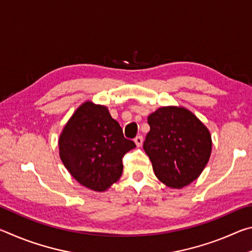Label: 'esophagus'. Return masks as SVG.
I'll use <instances>...</instances> for the list:
<instances>
[{
	"instance_id": "obj_1",
	"label": "esophagus",
	"mask_w": 252,
	"mask_h": 252,
	"mask_svg": "<svg viewBox=\"0 0 252 252\" xmlns=\"http://www.w3.org/2000/svg\"><path fill=\"white\" fill-rule=\"evenodd\" d=\"M134 143H135L136 147H141L142 143H143V138H142V136L141 135L136 136V138L134 139Z\"/></svg>"
}]
</instances>
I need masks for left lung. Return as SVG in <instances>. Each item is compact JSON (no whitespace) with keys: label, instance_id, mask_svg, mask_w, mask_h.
Here are the masks:
<instances>
[{"label":"left lung","instance_id":"1","mask_svg":"<svg viewBox=\"0 0 252 252\" xmlns=\"http://www.w3.org/2000/svg\"><path fill=\"white\" fill-rule=\"evenodd\" d=\"M150 131L143 149L156 177L172 189L190 185L206 168L212 150L211 134L183 106H161L148 117Z\"/></svg>","mask_w":252,"mask_h":252}]
</instances>
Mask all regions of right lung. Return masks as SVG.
Segmentation results:
<instances>
[{"label":"right lung","instance_id":"obj_1","mask_svg":"<svg viewBox=\"0 0 252 252\" xmlns=\"http://www.w3.org/2000/svg\"><path fill=\"white\" fill-rule=\"evenodd\" d=\"M135 148L105 105L85 101L74 111L59 138V153L81 186L103 192L120 179L122 158Z\"/></svg>","mask_w":252,"mask_h":252}]
</instances>
